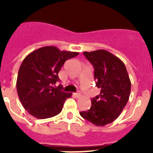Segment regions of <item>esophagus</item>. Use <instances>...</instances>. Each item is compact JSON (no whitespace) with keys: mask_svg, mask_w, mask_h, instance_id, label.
<instances>
[{"mask_svg":"<svg viewBox=\"0 0 153 153\" xmlns=\"http://www.w3.org/2000/svg\"><path fill=\"white\" fill-rule=\"evenodd\" d=\"M73 95L75 97V98H78L79 97H81V93H79V92H77V93H73Z\"/></svg>","mask_w":153,"mask_h":153,"instance_id":"34e87169","label":"esophagus"}]
</instances>
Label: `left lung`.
I'll list each match as a JSON object with an SVG mask.
<instances>
[{
  "label": "left lung",
  "mask_w": 153,
  "mask_h": 153,
  "mask_svg": "<svg viewBox=\"0 0 153 153\" xmlns=\"http://www.w3.org/2000/svg\"><path fill=\"white\" fill-rule=\"evenodd\" d=\"M94 67L96 86L100 94L91 99L92 106L80 112L82 118L96 126H105L115 121L129 101L131 81L121 59L104 49L84 52Z\"/></svg>",
  "instance_id": "1"
}]
</instances>
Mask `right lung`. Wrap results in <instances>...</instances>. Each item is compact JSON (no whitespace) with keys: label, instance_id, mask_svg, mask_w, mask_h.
<instances>
[{"label":"right lung","instance_id":"add662e5","mask_svg":"<svg viewBox=\"0 0 153 153\" xmlns=\"http://www.w3.org/2000/svg\"><path fill=\"white\" fill-rule=\"evenodd\" d=\"M61 51L53 46L39 48L23 61L17 78L18 95L23 106L31 115L45 119L59 114L72 93L54 87L59 81L58 72L66 61L78 55Z\"/></svg>","mask_w":153,"mask_h":153}]
</instances>
